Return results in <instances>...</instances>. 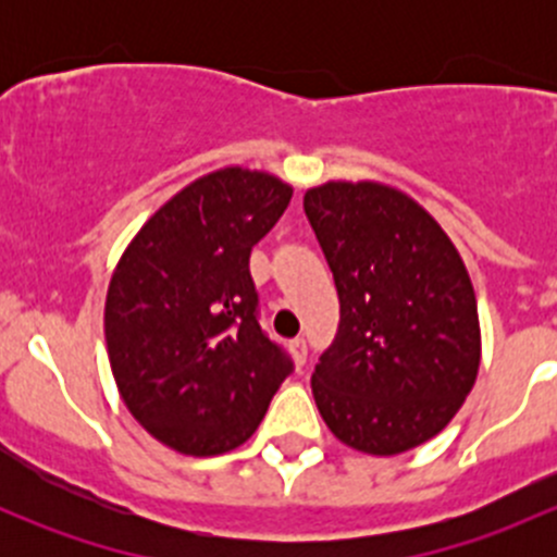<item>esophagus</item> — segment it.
Masks as SVG:
<instances>
[{
    "label": "esophagus",
    "mask_w": 557,
    "mask_h": 557,
    "mask_svg": "<svg viewBox=\"0 0 557 557\" xmlns=\"http://www.w3.org/2000/svg\"><path fill=\"white\" fill-rule=\"evenodd\" d=\"M290 356H294L296 363H305L307 361V342L301 336L290 339Z\"/></svg>",
    "instance_id": "34e87169"
}]
</instances>
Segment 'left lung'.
I'll list each match as a JSON object with an SVG mask.
<instances>
[{"label": "left lung", "mask_w": 557, "mask_h": 557, "mask_svg": "<svg viewBox=\"0 0 557 557\" xmlns=\"http://www.w3.org/2000/svg\"><path fill=\"white\" fill-rule=\"evenodd\" d=\"M305 212L339 294V331L312 372L320 418L358 453L414 450L458 414L480 372L463 258L425 207L377 180L314 185Z\"/></svg>", "instance_id": "obj_1"}]
</instances>
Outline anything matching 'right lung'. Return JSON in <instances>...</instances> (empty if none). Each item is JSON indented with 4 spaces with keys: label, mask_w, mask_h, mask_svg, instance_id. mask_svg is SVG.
Instances as JSON below:
<instances>
[{
    "label": "right lung",
    "mask_w": 557,
    "mask_h": 557,
    "mask_svg": "<svg viewBox=\"0 0 557 557\" xmlns=\"http://www.w3.org/2000/svg\"><path fill=\"white\" fill-rule=\"evenodd\" d=\"M290 196L294 185L261 170L201 174L145 221L112 269V377L137 423L172 450H237L290 374L258 325L247 267Z\"/></svg>",
    "instance_id": "add662e5"
}]
</instances>
